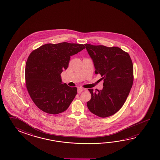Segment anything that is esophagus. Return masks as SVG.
I'll use <instances>...</instances> for the list:
<instances>
[{
  "label": "esophagus",
  "instance_id": "obj_1",
  "mask_svg": "<svg viewBox=\"0 0 160 160\" xmlns=\"http://www.w3.org/2000/svg\"><path fill=\"white\" fill-rule=\"evenodd\" d=\"M83 91H84V89L82 88H78V93H81Z\"/></svg>",
  "mask_w": 160,
  "mask_h": 160
}]
</instances>
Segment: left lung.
Masks as SVG:
<instances>
[{"label": "left lung", "mask_w": 160, "mask_h": 160, "mask_svg": "<svg viewBox=\"0 0 160 160\" xmlns=\"http://www.w3.org/2000/svg\"><path fill=\"white\" fill-rule=\"evenodd\" d=\"M93 60L95 73L103 80L102 89L88 90L91 99L87 102L89 111L105 118L114 114L123 106L133 81V68L129 54L118 47L85 44Z\"/></svg>", "instance_id": "obj_1"}]
</instances>
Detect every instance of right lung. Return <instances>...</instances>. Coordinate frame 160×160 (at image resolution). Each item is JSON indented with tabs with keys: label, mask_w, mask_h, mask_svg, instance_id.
<instances>
[{
	"label": "right lung",
	"mask_w": 160,
	"mask_h": 160,
	"mask_svg": "<svg viewBox=\"0 0 160 160\" xmlns=\"http://www.w3.org/2000/svg\"><path fill=\"white\" fill-rule=\"evenodd\" d=\"M85 48L78 43H48L30 53L25 66L26 86L32 100L43 112L57 114L68 108L77 88L63 84L60 74L68 68L71 56Z\"/></svg>",
	"instance_id": "right-lung-1"
}]
</instances>
